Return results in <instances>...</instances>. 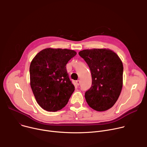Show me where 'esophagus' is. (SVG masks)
<instances>
[{
    "label": "esophagus",
    "instance_id": "obj_1",
    "mask_svg": "<svg viewBox=\"0 0 147 147\" xmlns=\"http://www.w3.org/2000/svg\"><path fill=\"white\" fill-rule=\"evenodd\" d=\"M76 84L77 85V86H79L80 84V80H77L76 81Z\"/></svg>",
    "mask_w": 147,
    "mask_h": 147
}]
</instances>
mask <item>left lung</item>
<instances>
[{
	"label": "left lung",
	"instance_id": "obj_1",
	"mask_svg": "<svg viewBox=\"0 0 147 147\" xmlns=\"http://www.w3.org/2000/svg\"><path fill=\"white\" fill-rule=\"evenodd\" d=\"M90 69L92 86L85 98L93 109L102 112L111 108L117 100L123 86V66L116 53L107 49L79 52Z\"/></svg>",
	"mask_w": 147,
	"mask_h": 147
}]
</instances>
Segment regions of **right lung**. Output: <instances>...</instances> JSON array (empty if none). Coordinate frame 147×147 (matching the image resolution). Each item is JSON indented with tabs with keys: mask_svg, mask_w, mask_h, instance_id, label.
Segmentation results:
<instances>
[{
	"mask_svg": "<svg viewBox=\"0 0 147 147\" xmlns=\"http://www.w3.org/2000/svg\"><path fill=\"white\" fill-rule=\"evenodd\" d=\"M76 54L73 50L47 48L32 59L30 67V86L42 108L56 112L67 105L75 87L66 66Z\"/></svg>",
	"mask_w": 147,
	"mask_h": 147,
	"instance_id": "right-lung-1",
	"label": "right lung"
}]
</instances>
